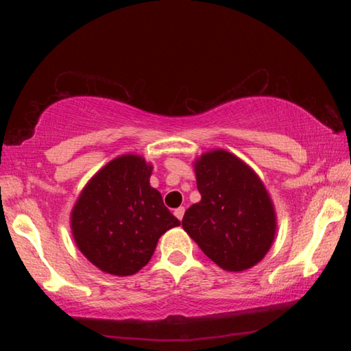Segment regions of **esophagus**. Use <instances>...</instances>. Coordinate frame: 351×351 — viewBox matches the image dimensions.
I'll list each match as a JSON object with an SVG mask.
<instances>
[{"label": "esophagus", "mask_w": 351, "mask_h": 351, "mask_svg": "<svg viewBox=\"0 0 351 351\" xmlns=\"http://www.w3.org/2000/svg\"><path fill=\"white\" fill-rule=\"evenodd\" d=\"M184 212H186V209H184V207H178V209H175V217L180 219H182V217H184Z\"/></svg>", "instance_id": "1"}]
</instances>
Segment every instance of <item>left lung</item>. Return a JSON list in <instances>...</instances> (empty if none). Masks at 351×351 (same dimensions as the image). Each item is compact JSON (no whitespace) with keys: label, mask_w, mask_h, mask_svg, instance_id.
Here are the masks:
<instances>
[{"label":"left lung","mask_w":351,"mask_h":351,"mask_svg":"<svg viewBox=\"0 0 351 351\" xmlns=\"http://www.w3.org/2000/svg\"><path fill=\"white\" fill-rule=\"evenodd\" d=\"M201 201L184 213L182 228L226 271H245L265 257L276 234V213L258 176L224 150L195 162Z\"/></svg>","instance_id":"8db88e82"}]
</instances>
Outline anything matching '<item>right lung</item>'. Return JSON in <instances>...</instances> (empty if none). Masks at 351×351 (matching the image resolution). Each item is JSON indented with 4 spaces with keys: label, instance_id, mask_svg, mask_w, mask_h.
<instances>
[{
    "label": "right lung",
    "instance_id": "add662e5",
    "mask_svg": "<svg viewBox=\"0 0 351 351\" xmlns=\"http://www.w3.org/2000/svg\"><path fill=\"white\" fill-rule=\"evenodd\" d=\"M152 165L125 154L105 165L83 189L71 228L77 246L94 266L112 276H132L150 261L165 230L180 219L150 186Z\"/></svg>",
    "mask_w": 351,
    "mask_h": 351
}]
</instances>
